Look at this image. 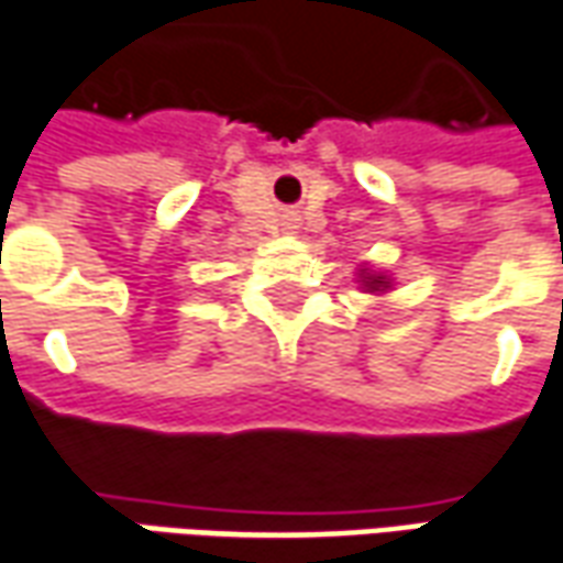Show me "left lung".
Masks as SVG:
<instances>
[{
    "label": "left lung",
    "instance_id": "obj_1",
    "mask_svg": "<svg viewBox=\"0 0 563 563\" xmlns=\"http://www.w3.org/2000/svg\"><path fill=\"white\" fill-rule=\"evenodd\" d=\"M356 283L360 289L368 295H384L393 289V280L384 274V271H372L368 265H360V274H356Z\"/></svg>",
    "mask_w": 563,
    "mask_h": 563
}]
</instances>
